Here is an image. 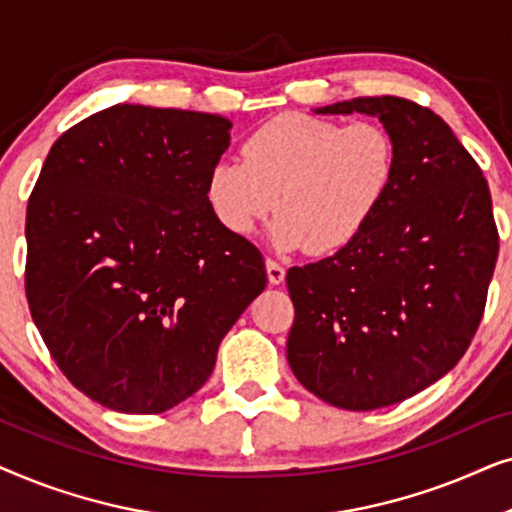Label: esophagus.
<instances>
[{
    "mask_svg": "<svg viewBox=\"0 0 512 512\" xmlns=\"http://www.w3.org/2000/svg\"><path fill=\"white\" fill-rule=\"evenodd\" d=\"M265 270H268L270 284H282L284 282L286 270L277 261H272V258H268V261H265Z\"/></svg>",
    "mask_w": 512,
    "mask_h": 512,
    "instance_id": "obj_1",
    "label": "esophagus"
}]
</instances>
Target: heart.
I'll list each match as a JSON object with an SVG mask.
<instances>
[{
    "label": "heart",
    "mask_w": 512,
    "mask_h": 512,
    "mask_svg": "<svg viewBox=\"0 0 512 512\" xmlns=\"http://www.w3.org/2000/svg\"><path fill=\"white\" fill-rule=\"evenodd\" d=\"M242 163L219 160L205 195L230 235H251L272 209L279 249L333 254L375 219L398 172V144L387 125L338 123L282 114L242 142Z\"/></svg>",
    "instance_id": "heart-1"
}]
</instances>
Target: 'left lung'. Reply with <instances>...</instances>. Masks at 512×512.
Returning <instances> with one entry per match:
<instances>
[{
    "label": "left lung",
    "mask_w": 512,
    "mask_h": 512,
    "mask_svg": "<svg viewBox=\"0 0 512 512\" xmlns=\"http://www.w3.org/2000/svg\"><path fill=\"white\" fill-rule=\"evenodd\" d=\"M314 111L380 118L398 172L352 244L286 272V359L335 408H387L450 373L478 331L499 256L492 195L450 125L417 102L356 97Z\"/></svg>",
    "instance_id": "1"
}]
</instances>
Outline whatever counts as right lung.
Listing matches in <instances>:
<instances>
[{"mask_svg": "<svg viewBox=\"0 0 512 512\" xmlns=\"http://www.w3.org/2000/svg\"><path fill=\"white\" fill-rule=\"evenodd\" d=\"M230 125L114 104L48 151L27 202V303L58 368L104 408L158 415L193 396L268 284L205 195Z\"/></svg>", "mask_w": 512, "mask_h": 512, "instance_id": "add662e5", "label": "right lung"}]
</instances>
